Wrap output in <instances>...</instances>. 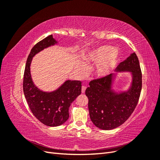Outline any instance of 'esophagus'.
Returning <instances> with one entry per match:
<instances>
[{
	"label": "esophagus",
	"mask_w": 160,
	"mask_h": 160,
	"mask_svg": "<svg viewBox=\"0 0 160 160\" xmlns=\"http://www.w3.org/2000/svg\"><path fill=\"white\" fill-rule=\"evenodd\" d=\"M85 90H86V87L85 85H83L82 86V88H81V92L82 93H84L85 92Z\"/></svg>",
	"instance_id": "34e87169"
}]
</instances>
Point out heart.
<instances>
[{
  "label": "heart",
  "instance_id": "b5f03b06",
  "mask_svg": "<svg viewBox=\"0 0 160 160\" xmlns=\"http://www.w3.org/2000/svg\"><path fill=\"white\" fill-rule=\"evenodd\" d=\"M89 61L99 64L98 72L100 76L108 75L113 70L119 59V52L115 47L110 45L101 46L91 52L87 59ZM85 70V66H81Z\"/></svg>",
  "mask_w": 160,
  "mask_h": 160
}]
</instances>
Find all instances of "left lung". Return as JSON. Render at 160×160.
Here are the masks:
<instances>
[{"label":"left lung","instance_id":"left-lung-1","mask_svg":"<svg viewBox=\"0 0 160 160\" xmlns=\"http://www.w3.org/2000/svg\"><path fill=\"white\" fill-rule=\"evenodd\" d=\"M115 71L132 72V82L128 91L118 93L112 89L113 73L91 81L85 91L91 120L101 129L110 130L122 125L133 112L141 93L142 75L135 52L120 62Z\"/></svg>","mask_w":160,"mask_h":160}]
</instances>
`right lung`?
<instances>
[{"label": "right lung", "mask_w": 160, "mask_h": 160, "mask_svg": "<svg viewBox=\"0 0 160 160\" xmlns=\"http://www.w3.org/2000/svg\"><path fill=\"white\" fill-rule=\"evenodd\" d=\"M57 43L51 35L32 48L27 58L23 79L24 94L31 112L42 123L50 127L59 126L68 119L71 104L81 93L80 81L67 80L60 88L51 92L42 91L33 83L30 71L32 57Z\"/></svg>", "instance_id": "1"}]
</instances>
